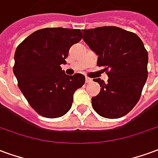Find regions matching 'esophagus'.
Masks as SVG:
<instances>
[{
  "mask_svg": "<svg viewBox=\"0 0 158 158\" xmlns=\"http://www.w3.org/2000/svg\"><path fill=\"white\" fill-rule=\"evenodd\" d=\"M93 80H92L90 77H86V82H87V83H89V82H91Z\"/></svg>",
  "mask_w": 158,
  "mask_h": 158,
  "instance_id": "esophagus-1",
  "label": "esophagus"
}]
</instances>
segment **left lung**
<instances>
[{
    "label": "left lung",
    "instance_id": "left-lung-1",
    "mask_svg": "<svg viewBox=\"0 0 158 158\" xmlns=\"http://www.w3.org/2000/svg\"><path fill=\"white\" fill-rule=\"evenodd\" d=\"M83 40L98 55L97 65L103 66L108 82L99 78L100 93L92 98V106L100 116L120 118L140 99L147 79L148 54L135 33L114 26L84 29Z\"/></svg>",
    "mask_w": 158,
    "mask_h": 158
}]
</instances>
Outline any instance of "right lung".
<instances>
[{"instance_id":"obj_1","label":"right lung","mask_w":158,"mask_h":158,"mask_svg":"<svg viewBox=\"0 0 158 158\" xmlns=\"http://www.w3.org/2000/svg\"><path fill=\"white\" fill-rule=\"evenodd\" d=\"M81 39L80 29L46 27L31 33L18 46L13 73L19 89L40 115H65L74 93L85 83L82 74L68 76L60 67L66 63L70 48Z\"/></svg>"}]
</instances>
